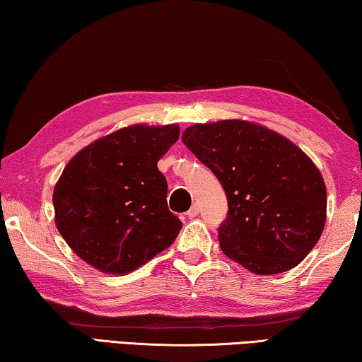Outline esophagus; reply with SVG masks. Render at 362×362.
<instances>
[{"label": "esophagus", "mask_w": 362, "mask_h": 362, "mask_svg": "<svg viewBox=\"0 0 362 362\" xmlns=\"http://www.w3.org/2000/svg\"><path fill=\"white\" fill-rule=\"evenodd\" d=\"M199 213H200V206H199L197 204H195V205H192V206H191V210H189V211L186 213V216L189 218V220H192V218L197 216Z\"/></svg>", "instance_id": "obj_1"}]
</instances>
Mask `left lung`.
Masks as SVG:
<instances>
[{
    "label": "left lung",
    "mask_w": 362,
    "mask_h": 362,
    "mask_svg": "<svg viewBox=\"0 0 362 362\" xmlns=\"http://www.w3.org/2000/svg\"><path fill=\"white\" fill-rule=\"evenodd\" d=\"M182 142L226 192L228 215L218 228L226 257L262 276L305 259L322 234L327 192L300 147L244 120L197 123Z\"/></svg>",
    "instance_id": "1"
}]
</instances>
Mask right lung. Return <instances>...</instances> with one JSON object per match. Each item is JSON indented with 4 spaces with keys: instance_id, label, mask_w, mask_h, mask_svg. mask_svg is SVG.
Instances as JSON below:
<instances>
[{
    "instance_id": "1",
    "label": "right lung",
    "mask_w": 362,
    "mask_h": 362,
    "mask_svg": "<svg viewBox=\"0 0 362 362\" xmlns=\"http://www.w3.org/2000/svg\"><path fill=\"white\" fill-rule=\"evenodd\" d=\"M177 138V125H133L67 163L52 194L56 226L83 262L127 274L173 244L182 223L168 210L157 162Z\"/></svg>"
}]
</instances>
